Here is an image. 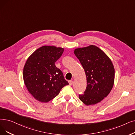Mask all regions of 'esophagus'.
Segmentation results:
<instances>
[{"label":"esophagus","instance_id":"esophagus-1","mask_svg":"<svg viewBox=\"0 0 135 135\" xmlns=\"http://www.w3.org/2000/svg\"><path fill=\"white\" fill-rule=\"evenodd\" d=\"M68 83H69V84L70 85H72L73 83V81L72 80H69L68 81Z\"/></svg>","mask_w":135,"mask_h":135}]
</instances>
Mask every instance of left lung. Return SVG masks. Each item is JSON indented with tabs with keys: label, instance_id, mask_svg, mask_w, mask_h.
Here are the masks:
<instances>
[{
	"label": "left lung",
	"instance_id": "obj_1",
	"mask_svg": "<svg viewBox=\"0 0 135 135\" xmlns=\"http://www.w3.org/2000/svg\"><path fill=\"white\" fill-rule=\"evenodd\" d=\"M86 77V88L80 100L86 105H94L107 97L112 89L115 69L110 58L94 45L74 50Z\"/></svg>",
	"mask_w": 135,
	"mask_h": 135
}]
</instances>
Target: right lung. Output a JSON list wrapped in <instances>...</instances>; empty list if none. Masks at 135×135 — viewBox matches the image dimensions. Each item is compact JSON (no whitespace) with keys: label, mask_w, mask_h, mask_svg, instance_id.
Instances as JSON below:
<instances>
[{"label":"right lung","mask_w":135,"mask_h":135,"mask_svg":"<svg viewBox=\"0 0 135 135\" xmlns=\"http://www.w3.org/2000/svg\"><path fill=\"white\" fill-rule=\"evenodd\" d=\"M64 49L44 46L29 56L23 70V79L28 91L37 100L47 103L68 85L63 73L55 62L61 57Z\"/></svg>","instance_id":"obj_1"}]
</instances>
